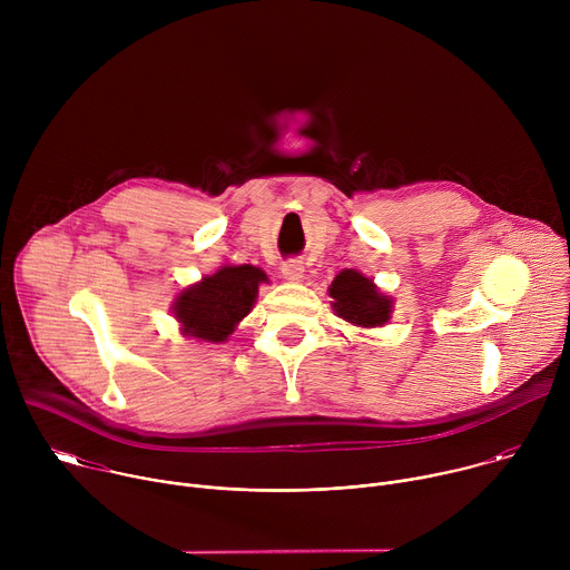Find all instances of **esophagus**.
Masks as SVG:
<instances>
[{"instance_id":"esophagus-1","label":"esophagus","mask_w":570,"mask_h":570,"mask_svg":"<svg viewBox=\"0 0 570 570\" xmlns=\"http://www.w3.org/2000/svg\"><path fill=\"white\" fill-rule=\"evenodd\" d=\"M282 277H284L286 282H302V277H304V266H302L299 262L291 259V262H286V264L282 266Z\"/></svg>"}]
</instances>
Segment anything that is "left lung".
<instances>
[{"label": "left lung", "mask_w": 570, "mask_h": 570, "mask_svg": "<svg viewBox=\"0 0 570 570\" xmlns=\"http://www.w3.org/2000/svg\"><path fill=\"white\" fill-rule=\"evenodd\" d=\"M330 297L334 299V313L361 330L383 327L394 311V299L385 295L374 279L354 268H345L334 277Z\"/></svg>", "instance_id": "left-lung-1"}]
</instances>
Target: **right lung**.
Listing matches in <instances>:
<instances>
[{
  "mask_svg": "<svg viewBox=\"0 0 570 570\" xmlns=\"http://www.w3.org/2000/svg\"><path fill=\"white\" fill-rule=\"evenodd\" d=\"M262 284H268L262 268L223 264L216 273L185 286L171 304L180 334L198 343H225L238 322L253 311Z\"/></svg>",
  "mask_w": 570,
  "mask_h": 570,
  "instance_id": "right-lung-1",
  "label": "right lung"
}]
</instances>
